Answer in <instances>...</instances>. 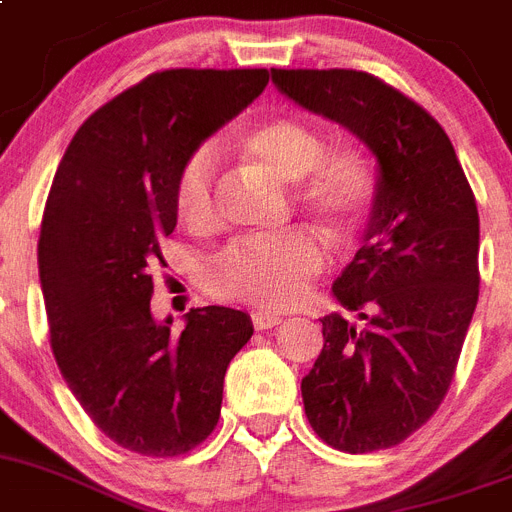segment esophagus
Returning <instances> with one entry per match:
<instances>
[{"label": "esophagus", "instance_id": "esophagus-1", "mask_svg": "<svg viewBox=\"0 0 512 512\" xmlns=\"http://www.w3.org/2000/svg\"><path fill=\"white\" fill-rule=\"evenodd\" d=\"M283 322L281 314H275V311H252V324H255V330H270V327H278Z\"/></svg>", "mask_w": 512, "mask_h": 512}]
</instances>
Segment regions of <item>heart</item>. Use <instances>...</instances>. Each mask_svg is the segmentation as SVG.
Segmentation results:
<instances>
[{
	"label": "heart",
	"instance_id": "1",
	"mask_svg": "<svg viewBox=\"0 0 512 512\" xmlns=\"http://www.w3.org/2000/svg\"><path fill=\"white\" fill-rule=\"evenodd\" d=\"M239 159L265 175L293 185V198L335 234H345L371 206V162L358 149H327L322 133L296 115H268L239 131ZM175 208L188 229H211L213 164L208 154H193L182 167ZM322 268V250L306 231H288L278 239L231 244L206 270V286L221 299L288 306L304 293L306 281Z\"/></svg>",
	"mask_w": 512,
	"mask_h": 512
}]
</instances>
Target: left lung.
<instances>
[{
	"mask_svg": "<svg viewBox=\"0 0 512 512\" xmlns=\"http://www.w3.org/2000/svg\"><path fill=\"white\" fill-rule=\"evenodd\" d=\"M281 95L348 128L376 159L361 247L332 296L363 324L322 319L301 379L314 433L348 453L391 448L441 407L479 299V213L433 115L353 69H270Z\"/></svg>",
	"mask_w": 512,
	"mask_h": 512,
	"instance_id": "obj_1",
	"label": "left lung"
}]
</instances>
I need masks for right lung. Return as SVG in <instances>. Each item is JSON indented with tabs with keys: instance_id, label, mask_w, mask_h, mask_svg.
Masks as SVG:
<instances>
[{
	"instance_id": "right-lung-1",
	"label": "right lung",
	"mask_w": 512,
	"mask_h": 512,
	"mask_svg": "<svg viewBox=\"0 0 512 512\" xmlns=\"http://www.w3.org/2000/svg\"><path fill=\"white\" fill-rule=\"evenodd\" d=\"M268 79V69L157 71L95 110L53 175L38 242L51 348L82 410L128 451L167 459L206 441L226 368L255 332L250 314L203 306L177 337L149 301L182 167Z\"/></svg>"
}]
</instances>
